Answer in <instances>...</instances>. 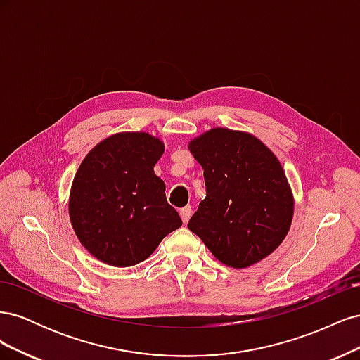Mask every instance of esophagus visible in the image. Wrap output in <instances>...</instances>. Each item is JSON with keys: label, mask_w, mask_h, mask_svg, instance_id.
<instances>
[{"label": "esophagus", "mask_w": 360, "mask_h": 360, "mask_svg": "<svg viewBox=\"0 0 360 360\" xmlns=\"http://www.w3.org/2000/svg\"><path fill=\"white\" fill-rule=\"evenodd\" d=\"M191 214H192L191 205H186V207H183V209H180V217H181L183 224H188V221L191 219Z\"/></svg>", "instance_id": "esophagus-1"}]
</instances>
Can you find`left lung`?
I'll return each mask as SVG.
<instances>
[{
  "instance_id": "obj_1",
  "label": "left lung",
  "mask_w": 360,
  "mask_h": 360,
  "mask_svg": "<svg viewBox=\"0 0 360 360\" xmlns=\"http://www.w3.org/2000/svg\"><path fill=\"white\" fill-rule=\"evenodd\" d=\"M189 150L204 169L205 198L188 228L234 269L266 258L284 240L294 201L278 158L258 138L214 127Z\"/></svg>"
}]
</instances>
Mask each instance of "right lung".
Instances as JSON below:
<instances>
[{"instance_id": "right-lung-1", "label": "right lung", "mask_w": 360, "mask_h": 360, "mask_svg": "<svg viewBox=\"0 0 360 360\" xmlns=\"http://www.w3.org/2000/svg\"><path fill=\"white\" fill-rule=\"evenodd\" d=\"M163 150L159 138L123 132L103 139L82 160L72 183L69 216L79 242L97 259L135 266L181 226L153 169Z\"/></svg>"}]
</instances>
